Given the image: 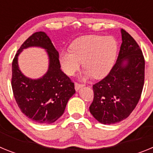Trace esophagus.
I'll return each instance as SVG.
<instances>
[{
  "instance_id": "esophagus-1",
  "label": "esophagus",
  "mask_w": 153,
  "mask_h": 153,
  "mask_svg": "<svg viewBox=\"0 0 153 153\" xmlns=\"http://www.w3.org/2000/svg\"><path fill=\"white\" fill-rule=\"evenodd\" d=\"M84 85L83 84H81V83H75V90L76 91H78L80 88L83 87Z\"/></svg>"
}]
</instances>
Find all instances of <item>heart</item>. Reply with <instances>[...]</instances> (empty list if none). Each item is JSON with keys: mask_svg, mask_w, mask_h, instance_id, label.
Segmentation results:
<instances>
[{"mask_svg": "<svg viewBox=\"0 0 153 153\" xmlns=\"http://www.w3.org/2000/svg\"><path fill=\"white\" fill-rule=\"evenodd\" d=\"M70 47L71 51H63L60 54L63 72L74 75L83 62L85 77L102 79L113 67L118 46L113 36L87 35L74 40Z\"/></svg>", "mask_w": 153, "mask_h": 153, "instance_id": "heart-1", "label": "heart"}]
</instances>
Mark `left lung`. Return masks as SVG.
Segmentation results:
<instances>
[{
	"mask_svg": "<svg viewBox=\"0 0 153 153\" xmlns=\"http://www.w3.org/2000/svg\"><path fill=\"white\" fill-rule=\"evenodd\" d=\"M122 44L115 65L106 77L93 86L90 112L100 123L110 125L129 117L141 97L145 60L140 46L121 30Z\"/></svg>",
	"mask_w": 153,
	"mask_h": 153,
	"instance_id": "obj_1",
	"label": "left lung"
}]
</instances>
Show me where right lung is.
Instances as JSON below:
<instances>
[{"label":"right lung","instance_id":"obj_1","mask_svg":"<svg viewBox=\"0 0 153 153\" xmlns=\"http://www.w3.org/2000/svg\"><path fill=\"white\" fill-rule=\"evenodd\" d=\"M38 46L46 50L49 58L47 73L39 79L24 76L18 66V56L24 49ZM11 86L21 112L37 123L51 124L63 114L70 98L75 93L74 83L60 70L59 53L44 32L28 37L16 53L12 63Z\"/></svg>","mask_w":153,"mask_h":153}]
</instances>
